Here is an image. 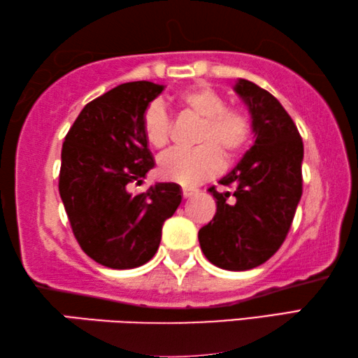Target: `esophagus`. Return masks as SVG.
<instances>
[{
    "label": "esophagus",
    "mask_w": 358,
    "mask_h": 358,
    "mask_svg": "<svg viewBox=\"0 0 358 358\" xmlns=\"http://www.w3.org/2000/svg\"><path fill=\"white\" fill-rule=\"evenodd\" d=\"M196 192H198L196 189H189V187H184V189H182V195H184V198H190V196L195 195Z\"/></svg>",
    "instance_id": "34e87169"
}]
</instances>
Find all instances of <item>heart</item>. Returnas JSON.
Segmentation results:
<instances>
[{"mask_svg": "<svg viewBox=\"0 0 358 358\" xmlns=\"http://www.w3.org/2000/svg\"><path fill=\"white\" fill-rule=\"evenodd\" d=\"M176 106L201 119L190 150H173L160 160L163 179L193 187L215 174L222 157L231 162L243 154L250 138V120L244 110L227 108V99L214 87L198 84L176 93ZM171 120L160 103H152L143 115V134L154 149H163L169 141Z\"/></svg>", "mask_w": 358, "mask_h": 358, "instance_id": "heart-1", "label": "heart"}]
</instances>
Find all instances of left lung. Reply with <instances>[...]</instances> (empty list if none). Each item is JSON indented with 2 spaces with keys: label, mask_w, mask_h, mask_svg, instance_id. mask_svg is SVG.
<instances>
[{
  "label": "left lung",
  "mask_w": 358,
  "mask_h": 358,
  "mask_svg": "<svg viewBox=\"0 0 358 358\" xmlns=\"http://www.w3.org/2000/svg\"><path fill=\"white\" fill-rule=\"evenodd\" d=\"M234 92L248 104L255 141L219 180L233 190L209 189L217 213L198 239L213 265L245 271L276 254L290 230L303 193V141L271 93L245 79H238Z\"/></svg>",
  "instance_id": "left-lung-1"
}]
</instances>
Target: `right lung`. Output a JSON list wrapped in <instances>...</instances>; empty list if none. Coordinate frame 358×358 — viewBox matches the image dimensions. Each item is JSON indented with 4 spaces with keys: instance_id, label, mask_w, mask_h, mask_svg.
<instances>
[{
    "instance_id": "right-lung-1",
    "label": "right lung",
    "mask_w": 358,
    "mask_h": 358,
    "mask_svg": "<svg viewBox=\"0 0 358 358\" xmlns=\"http://www.w3.org/2000/svg\"><path fill=\"white\" fill-rule=\"evenodd\" d=\"M163 89L148 80L117 85L87 104L64 138L58 190L82 250L103 266L148 263L182 200L174 182L130 192L155 166L143 115Z\"/></svg>"
}]
</instances>
